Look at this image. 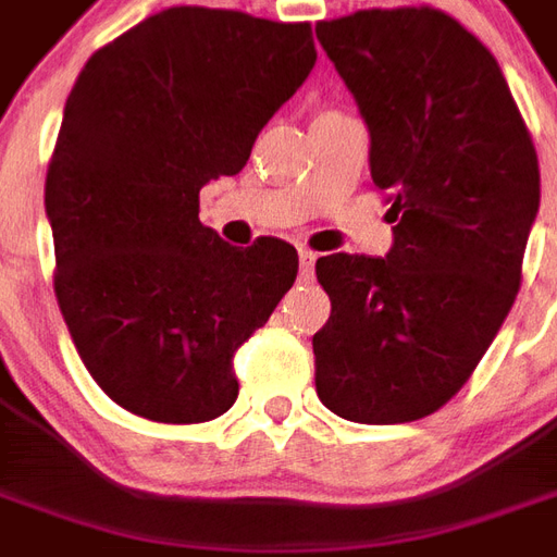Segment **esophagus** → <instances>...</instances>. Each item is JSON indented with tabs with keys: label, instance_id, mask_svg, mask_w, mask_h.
I'll list each match as a JSON object with an SVG mask.
<instances>
[{
	"label": "esophagus",
	"instance_id": "obj_1",
	"mask_svg": "<svg viewBox=\"0 0 557 557\" xmlns=\"http://www.w3.org/2000/svg\"><path fill=\"white\" fill-rule=\"evenodd\" d=\"M298 265H301V280L313 277V268H315L313 250H298Z\"/></svg>",
	"mask_w": 557,
	"mask_h": 557
}]
</instances>
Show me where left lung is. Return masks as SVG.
Wrapping results in <instances>:
<instances>
[{"label": "left lung", "mask_w": 557, "mask_h": 557, "mask_svg": "<svg viewBox=\"0 0 557 557\" xmlns=\"http://www.w3.org/2000/svg\"><path fill=\"white\" fill-rule=\"evenodd\" d=\"M315 35L355 95L397 223L385 256L315 262L331 298L315 394L355 423H406L466 385L513 307L537 151L498 62L442 11H358Z\"/></svg>", "instance_id": "left-lung-1"}]
</instances>
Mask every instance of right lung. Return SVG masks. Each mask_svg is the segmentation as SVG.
Segmentation results:
<instances>
[{
	"mask_svg": "<svg viewBox=\"0 0 557 557\" xmlns=\"http://www.w3.org/2000/svg\"><path fill=\"white\" fill-rule=\"evenodd\" d=\"M315 65L313 29L242 11L166 8L91 55L47 170L55 298L107 397L139 418L232 409V355L298 274L295 247H232L199 190L235 175Z\"/></svg>",
	"mask_w": 557,
	"mask_h": 557,
	"instance_id": "right-lung-1",
	"label": "right lung"
}]
</instances>
